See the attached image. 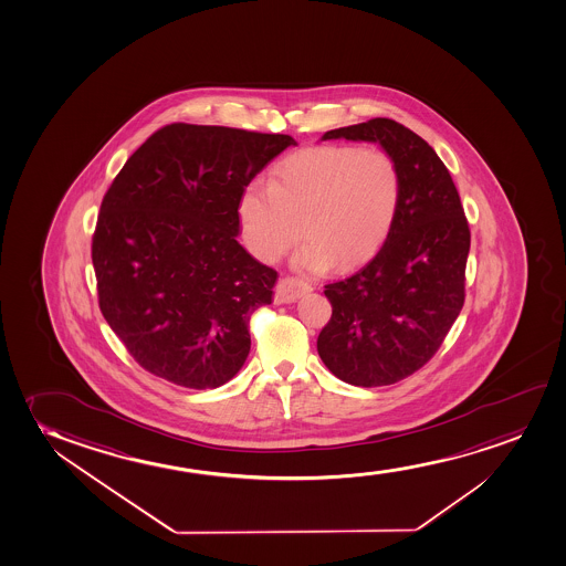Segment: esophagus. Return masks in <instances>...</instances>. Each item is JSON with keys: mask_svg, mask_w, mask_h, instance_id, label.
<instances>
[{"mask_svg": "<svg viewBox=\"0 0 566 566\" xmlns=\"http://www.w3.org/2000/svg\"><path fill=\"white\" fill-rule=\"evenodd\" d=\"M311 292V286L297 279H282L276 284V294L274 302L276 303H294L302 297L303 294Z\"/></svg>", "mask_w": 566, "mask_h": 566, "instance_id": "34e87169", "label": "esophagus"}]
</instances>
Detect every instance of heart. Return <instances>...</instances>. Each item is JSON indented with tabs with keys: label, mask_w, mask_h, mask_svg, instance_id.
Here are the masks:
<instances>
[{
	"label": "heart",
	"mask_w": 566,
	"mask_h": 566,
	"mask_svg": "<svg viewBox=\"0 0 566 566\" xmlns=\"http://www.w3.org/2000/svg\"><path fill=\"white\" fill-rule=\"evenodd\" d=\"M399 196V165L380 147H311L276 165L269 186L255 182L243 190V242L259 261L276 263L302 230L297 271L352 269L380 250Z\"/></svg>",
	"instance_id": "heart-1"
}]
</instances>
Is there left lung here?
I'll list each match as a JSON object with an SVG mask.
<instances>
[{
    "instance_id": "obj_1",
    "label": "left lung",
    "mask_w": 566,
    "mask_h": 566,
    "mask_svg": "<svg viewBox=\"0 0 566 566\" xmlns=\"http://www.w3.org/2000/svg\"><path fill=\"white\" fill-rule=\"evenodd\" d=\"M373 142L401 172L396 221L380 251L352 276L324 286L332 316L316 349L339 380L376 388L432 359L464 303L470 230L453 178L419 134L370 118L321 140Z\"/></svg>"
}]
</instances>
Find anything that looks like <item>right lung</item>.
<instances>
[{"instance_id":"1","label":"right lung","mask_w":566,"mask_h":566,"mask_svg":"<svg viewBox=\"0 0 566 566\" xmlns=\"http://www.w3.org/2000/svg\"><path fill=\"white\" fill-rule=\"evenodd\" d=\"M287 146V134L177 123L111 184L92 240L99 308L147 373L207 389L243 367L251 313L279 274L235 240L238 203Z\"/></svg>"}]
</instances>
